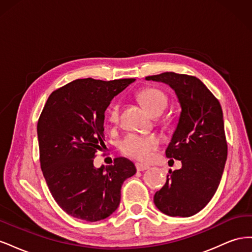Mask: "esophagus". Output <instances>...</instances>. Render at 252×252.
<instances>
[{
    "label": "esophagus",
    "mask_w": 252,
    "mask_h": 252,
    "mask_svg": "<svg viewBox=\"0 0 252 252\" xmlns=\"http://www.w3.org/2000/svg\"><path fill=\"white\" fill-rule=\"evenodd\" d=\"M135 167H136V170H138V171H145V170H147L149 168L148 166L141 165V164H136Z\"/></svg>",
    "instance_id": "34e87169"
}]
</instances>
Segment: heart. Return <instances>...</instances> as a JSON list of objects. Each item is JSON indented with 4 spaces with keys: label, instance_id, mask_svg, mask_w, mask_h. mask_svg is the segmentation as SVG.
<instances>
[{
    "label": "heart",
    "instance_id": "obj_1",
    "mask_svg": "<svg viewBox=\"0 0 252 252\" xmlns=\"http://www.w3.org/2000/svg\"><path fill=\"white\" fill-rule=\"evenodd\" d=\"M138 100L144 108L151 116L162 113L167 105L166 94L158 88H145L136 94ZM119 119V104H113L108 111V121L116 123ZM158 146V142L155 136H141L136 134H128L121 142V150L124 155L140 162H148L154 152Z\"/></svg>",
    "mask_w": 252,
    "mask_h": 252
}]
</instances>
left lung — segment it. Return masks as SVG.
<instances>
[{"mask_svg":"<svg viewBox=\"0 0 252 252\" xmlns=\"http://www.w3.org/2000/svg\"><path fill=\"white\" fill-rule=\"evenodd\" d=\"M147 81L169 85L178 96L181 114L166 157L179 159L182 168L169 170L166 184L156 192L159 211L170 217H191L215 195L227 159L222 107L199 79L164 72Z\"/></svg>","mask_w":252,"mask_h":252,"instance_id":"obj_1","label":"left lung"}]
</instances>
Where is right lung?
<instances>
[{"label":"right lung","mask_w":252,"mask_h":252,"mask_svg":"<svg viewBox=\"0 0 252 252\" xmlns=\"http://www.w3.org/2000/svg\"><path fill=\"white\" fill-rule=\"evenodd\" d=\"M134 79H80L49 95L37 122L40 163L48 188L68 215L97 222L116 211L121 188L136 172L126 158L95 168L104 146V119L112 98Z\"/></svg>","instance_id":"right-lung-1"}]
</instances>
